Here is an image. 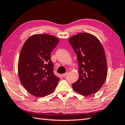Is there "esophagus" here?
I'll use <instances>...</instances> for the list:
<instances>
[{
    "instance_id": "esophagus-1",
    "label": "esophagus",
    "mask_w": 125,
    "mask_h": 125,
    "mask_svg": "<svg viewBox=\"0 0 125 125\" xmlns=\"http://www.w3.org/2000/svg\"><path fill=\"white\" fill-rule=\"evenodd\" d=\"M67 74H68V73H65L62 74V75H61V76L63 77H65L66 75H67Z\"/></svg>"
}]
</instances>
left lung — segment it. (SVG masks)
Segmentation results:
<instances>
[{"instance_id": "1", "label": "left lung", "mask_w": 125, "mask_h": 125, "mask_svg": "<svg viewBox=\"0 0 125 125\" xmlns=\"http://www.w3.org/2000/svg\"><path fill=\"white\" fill-rule=\"evenodd\" d=\"M77 55L79 78L72 84L78 94L89 95L97 92L106 79V58L102 43L95 36L79 33L69 39Z\"/></svg>"}]
</instances>
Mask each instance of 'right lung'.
<instances>
[{
	"label": "right lung",
	"mask_w": 125,
	"mask_h": 125,
	"mask_svg": "<svg viewBox=\"0 0 125 125\" xmlns=\"http://www.w3.org/2000/svg\"><path fill=\"white\" fill-rule=\"evenodd\" d=\"M59 40L46 34L30 37L21 50L18 74L23 87L33 95L46 96L54 91L60 78L54 73L50 54Z\"/></svg>",
	"instance_id": "right-lung-1"
}]
</instances>
